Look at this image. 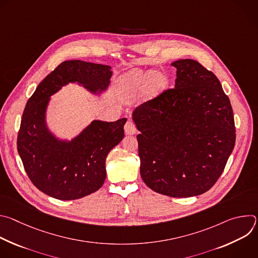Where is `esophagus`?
<instances>
[{
  "mask_svg": "<svg viewBox=\"0 0 258 258\" xmlns=\"http://www.w3.org/2000/svg\"><path fill=\"white\" fill-rule=\"evenodd\" d=\"M124 132L126 135H135L137 133V126L134 121L127 120L124 125Z\"/></svg>",
  "mask_w": 258,
  "mask_h": 258,
  "instance_id": "obj_1",
  "label": "esophagus"
}]
</instances>
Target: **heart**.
Returning <instances> with one entry per match:
<instances>
[{
  "instance_id": "obj_1",
  "label": "heart",
  "mask_w": 258,
  "mask_h": 258,
  "mask_svg": "<svg viewBox=\"0 0 258 258\" xmlns=\"http://www.w3.org/2000/svg\"><path fill=\"white\" fill-rule=\"evenodd\" d=\"M150 93L161 91L166 86V79L160 73L147 72L135 69L120 79L119 86L122 92L128 96H135L146 87Z\"/></svg>"
}]
</instances>
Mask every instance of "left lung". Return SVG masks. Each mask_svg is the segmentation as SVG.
Instances as JSON below:
<instances>
[{"label":"left lung","instance_id":"left-lung-1","mask_svg":"<svg viewBox=\"0 0 258 258\" xmlns=\"http://www.w3.org/2000/svg\"><path fill=\"white\" fill-rule=\"evenodd\" d=\"M174 88L133 113L141 176L151 190L174 198L207 192L234 149L236 127L229 97L214 73L196 60L172 63Z\"/></svg>","mask_w":258,"mask_h":258}]
</instances>
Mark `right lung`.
<instances>
[{
	"label": "right lung",
	"mask_w": 258,
	"mask_h": 258,
	"mask_svg": "<svg viewBox=\"0 0 258 258\" xmlns=\"http://www.w3.org/2000/svg\"><path fill=\"white\" fill-rule=\"evenodd\" d=\"M112 76L110 67L80 60L59 64L28 99L17 137V150L33 185L59 199L75 200L98 191L106 178L105 160L124 137L126 118L94 120L71 142H58L45 125L49 97L62 86L78 82L92 92L103 91Z\"/></svg>",
	"instance_id": "add662e5"
}]
</instances>
